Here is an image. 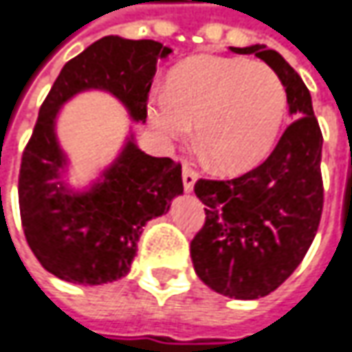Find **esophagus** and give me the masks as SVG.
Returning a JSON list of instances; mask_svg holds the SVG:
<instances>
[{
    "label": "esophagus",
    "mask_w": 352,
    "mask_h": 352,
    "mask_svg": "<svg viewBox=\"0 0 352 352\" xmlns=\"http://www.w3.org/2000/svg\"><path fill=\"white\" fill-rule=\"evenodd\" d=\"M182 184H184L186 192H192V190H194V184H196V172L188 166V164L182 166Z\"/></svg>",
    "instance_id": "34e87169"
}]
</instances>
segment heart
Returning <instances> with one entry per match:
<instances>
[{
  "instance_id": "obj_1",
  "label": "heart",
  "mask_w": 352,
  "mask_h": 352,
  "mask_svg": "<svg viewBox=\"0 0 352 352\" xmlns=\"http://www.w3.org/2000/svg\"><path fill=\"white\" fill-rule=\"evenodd\" d=\"M287 109L281 77L265 63L196 55L182 61L148 104L150 124L164 140L192 132L223 172L255 166L273 146Z\"/></svg>"
}]
</instances>
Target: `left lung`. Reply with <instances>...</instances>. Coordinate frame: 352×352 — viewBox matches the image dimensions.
I'll return each instance as SVG.
<instances>
[{
  "label": "left lung",
  "mask_w": 352,
  "mask_h": 352,
  "mask_svg": "<svg viewBox=\"0 0 352 352\" xmlns=\"http://www.w3.org/2000/svg\"><path fill=\"white\" fill-rule=\"evenodd\" d=\"M255 55L281 77L295 118L263 164L234 180H198L206 206L202 230L190 243L204 283L234 299L275 291L303 261L323 212V134L311 95L295 69L265 45L230 47Z\"/></svg>",
  "instance_id": "left-lung-1"
}]
</instances>
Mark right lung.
<instances>
[{
  "label": "right lung",
  "instance_id": "1",
  "mask_svg": "<svg viewBox=\"0 0 352 352\" xmlns=\"http://www.w3.org/2000/svg\"><path fill=\"white\" fill-rule=\"evenodd\" d=\"M170 53L152 39L102 37L65 63L39 109L21 156L19 212L31 252L63 281L100 285L124 277L142 226L166 214L184 186L178 162L142 152L131 134L97 182L75 192L61 180L67 156L55 132L57 115L77 93L98 89L118 98L134 122H144L156 63Z\"/></svg>",
  "mask_w": 352,
  "mask_h": 352
}]
</instances>
